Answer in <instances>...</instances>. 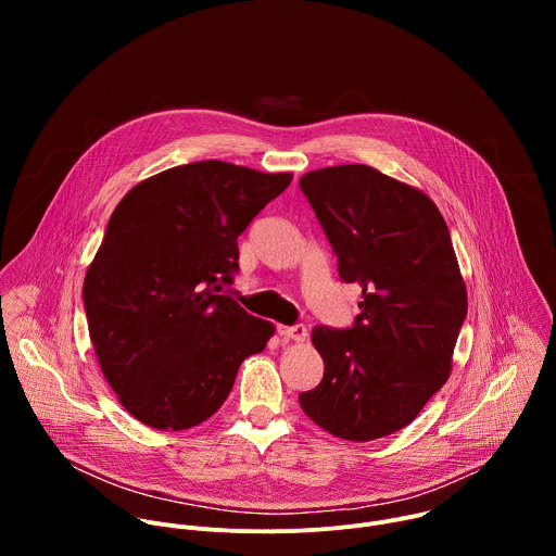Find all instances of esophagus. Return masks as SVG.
I'll return each instance as SVG.
<instances>
[{"label":"esophagus","mask_w":556,"mask_h":556,"mask_svg":"<svg viewBox=\"0 0 556 556\" xmlns=\"http://www.w3.org/2000/svg\"><path fill=\"white\" fill-rule=\"evenodd\" d=\"M277 332H279L283 339H290V341H294V343H301V341H305V337H307V330H305L303 326H279Z\"/></svg>","instance_id":"obj_1"}]
</instances>
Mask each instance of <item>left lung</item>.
Wrapping results in <instances>:
<instances>
[{"label":"left lung","mask_w":556,"mask_h":556,"mask_svg":"<svg viewBox=\"0 0 556 556\" xmlns=\"http://www.w3.org/2000/svg\"><path fill=\"white\" fill-rule=\"evenodd\" d=\"M299 187L341 279L363 288L354 328L312 330L324 380L299 405L341 440L391 435L451 376L468 299L446 222L425 191L367 165L307 172Z\"/></svg>","instance_id":"8db88e82"}]
</instances>
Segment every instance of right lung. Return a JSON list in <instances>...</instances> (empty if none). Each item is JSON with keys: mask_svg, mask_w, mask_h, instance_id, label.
Instances as JSON below:
<instances>
[{"mask_svg": "<svg viewBox=\"0 0 556 556\" xmlns=\"http://www.w3.org/2000/svg\"><path fill=\"white\" fill-rule=\"evenodd\" d=\"M222 161L138 182L114 208L88 266L84 303L101 371L136 420L185 431L228 399L275 326L230 296L237 237L290 185Z\"/></svg>", "mask_w": 556, "mask_h": 556, "instance_id": "add662e5", "label": "right lung"}]
</instances>
